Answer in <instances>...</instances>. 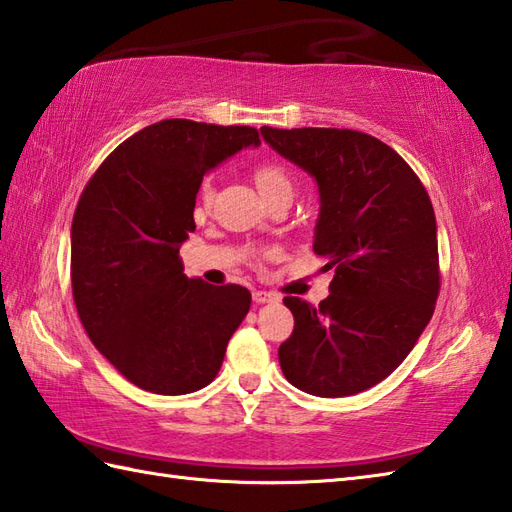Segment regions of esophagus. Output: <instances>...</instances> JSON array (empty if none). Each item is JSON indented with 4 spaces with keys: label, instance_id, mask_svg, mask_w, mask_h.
I'll use <instances>...</instances> for the list:
<instances>
[{
    "label": "esophagus",
    "instance_id": "34e87169",
    "mask_svg": "<svg viewBox=\"0 0 512 512\" xmlns=\"http://www.w3.org/2000/svg\"><path fill=\"white\" fill-rule=\"evenodd\" d=\"M253 301L268 303V301H279V297L275 295V292H268V290H253Z\"/></svg>",
    "mask_w": 512,
    "mask_h": 512
}]
</instances>
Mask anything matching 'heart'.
Returning a JSON list of instances; mask_svg holds the SVG:
<instances>
[{"mask_svg":"<svg viewBox=\"0 0 512 512\" xmlns=\"http://www.w3.org/2000/svg\"><path fill=\"white\" fill-rule=\"evenodd\" d=\"M253 180L264 198H273L277 193H292V178L279 162H259L253 169ZM215 200V184L211 178H204L198 191V202L202 209H209Z\"/></svg>","mask_w":512,"mask_h":512,"instance_id":"b5f03b06","label":"heart"}]
</instances>
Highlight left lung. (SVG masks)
<instances>
[{"label":"left lung","mask_w":512,"mask_h":512,"mask_svg":"<svg viewBox=\"0 0 512 512\" xmlns=\"http://www.w3.org/2000/svg\"><path fill=\"white\" fill-rule=\"evenodd\" d=\"M262 136L317 180L312 250L334 273L319 306L284 297L295 330L279 345V365L306 394H358L405 361L436 308L440 259L429 193L394 149L369 134L262 127Z\"/></svg>","instance_id":"left-lung-1"}]
</instances>
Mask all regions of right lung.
<instances>
[{
    "instance_id": "1",
    "label": "right lung",
    "mask_w": 512,
    "mask_h": 512,
    "mask_svg": "<svg viewBox=\"0 0 512 512\" xmlns=\"http://www.w3.org/2000/svg\"><path fill=\"white\" fill-rule=\"evenodd\" d=\"M259 143L255 127L167 118L129 136L85 184L72 220L74 306L96 350L140 389L191 394L220 372L250 292L189 279L180 244L195 231L204 173Z\"/></svg>"
}]
</instances>
